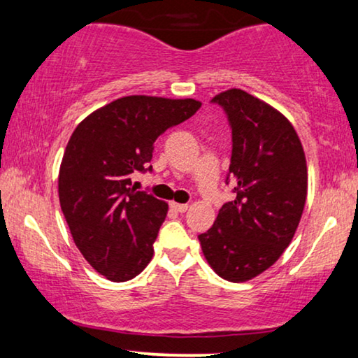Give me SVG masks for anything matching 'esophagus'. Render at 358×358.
<instances>
[{
	"label": "esophagus",
	"instance_id": "34e87169",
	"mask_svg": "<svg viewBox=\"0 0 358 358\" xmlns=\"http://www.w3.org/2000/svg\"><path fill=\"white\" fill-rule=\"evenodd\" d=\"M171 208H173L174 212H178V213H184V212H187L189 205H187V203H176V202H171Z\"/></svg>",
	"mask_w": 358,
	"mask_h": 358
}]
</instances>
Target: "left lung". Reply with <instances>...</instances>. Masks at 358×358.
<instances>
[{
	"label": "left lung",
	"instance_id": "left-lung-1",
	"mask_svg": "<svg viewBox=\"0 0 358 358\" xmlns=\"http://www.w3.org/2000/svg\"><path fill=\"white\" fill-rule=\"evenodd\" d=\"M212 102L223 107L231 127L227 184L231 180L236 197L199 241L220 277L248 282L292 243L306 202V158L293 125L272 106L243 90L220 92Z\"/></svg>",
	"mask_w": 358,
	"mask_h": 358
}]
</instances>
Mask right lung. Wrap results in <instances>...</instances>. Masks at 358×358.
I'll use <instances>...</instances> for the list:
<instances>
[{
  "label": "right lung",
  "mask_w": 358,
  "mask_h": 358,
  "mask_svg": "<svg viewBox=\"0 0 358 358\" xmlns=\"http://www.w3.org/2000/svg\"><path fill=\"white\" fill-rule=\"evenodd\" d=\"M195 99L125 96L86 117L73 131L58 174V197L73 241L112 282L138 275L168 203L131 187L153 158L155 141L200 109Z\"/></svg>",
  "instance_id": "obj_1"
}]
</instances>
